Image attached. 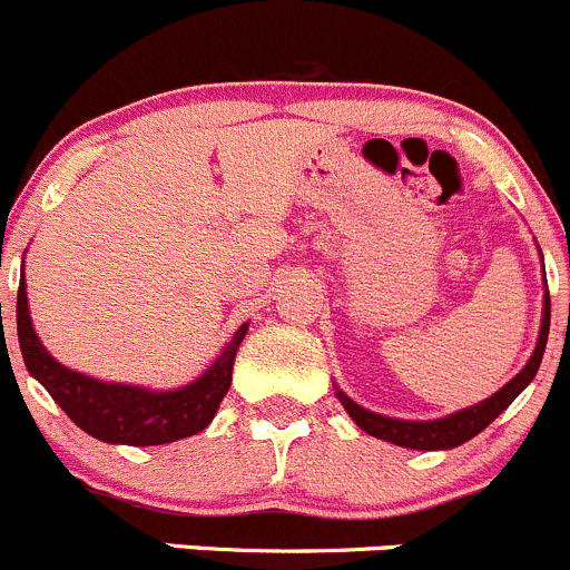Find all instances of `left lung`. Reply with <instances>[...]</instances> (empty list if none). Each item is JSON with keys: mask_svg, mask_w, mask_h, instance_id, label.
<instances>
[{"mask_svg": "<svg viewBox=\"0 0 570 570\" xmlns=\"http://www.w3.org/2000/svg\"><path fill=\"white\" fill-rule=\"evenodd\" d=\"M546 277V272H543ZM549 321H551V302H549V291H546L543 298V324H540V335H538V346H534L532 357L529 363L523 365L521 374L512 376L501 391H495L493 396L484 399V402L474 404V407L458 410V413L446 415V419H435V421H399V419H387V415L371 413V410L360 407L357 402L346 396L343 391L335 387V396L341 399V404L346 407V413L352 415L354 424L360 426L368 435L380 438V441L396 443V446L404 449H421V452H435V449H454L463 446L465 441L476 438L479 432L484 430L488 424H493L512 402H515L518 393L534 380L540 368V360H543L546 352V341H549Z\"/></svg>", "mask_w": 570, "mask_h": 570, "instance_id": "1", "label": "left lung"}]
</instances>
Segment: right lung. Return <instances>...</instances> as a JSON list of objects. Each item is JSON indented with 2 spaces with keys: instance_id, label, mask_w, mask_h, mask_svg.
Returning <instances> with one entry per match:
<instances>
[{
  "instance_id": "add662e5",
  "label": "right lung",
  "mask_w": 570,
  "mask_h": 570,
  "mask_svg": "<svg viewBox=\"0 0 570 570\" xmlns=\"http://www.w3.org/2000/svg\"><path fill=\"white\" fill-rule=\"evenodd\" d=\"M16 324H19V346L27 371L47 387L60 410L96 441L124 443V446H160L205 430L222 399L227 396L235 354L249 330V324H240L216 363L190 385L177 391H146L138 385L94 380L60 365L32 330L24 274L16 298Z\"/></svg>"
}]
</instances>
